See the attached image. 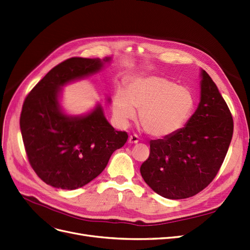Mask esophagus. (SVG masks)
<instances>
[{
	"instance_id": "esophagus-1",
	"label": "esophagus",
	"mask_w": 250,
	"mask_h": 250,
	"mask_svg": "<svg viewBox=\"0 0 250 250\" xmlns=\"http://www.w3.org/2000/svg\"><path fill=\"white\" fill-rule=\"evenodd\" d=\"M139 142V138L137 135H131L128 138V143L129 144H137Z\"/></svg>"
}]
</instances>
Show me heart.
<instances>
[{"label": "heart", "instance_id": "obj_1", "mask_svg": "<svg viewBox=\"0 0 250 250\" xmlns=\"http://www.w3.org/2000/svg\"><path fill=\"white\" fill-rule=\"evenodd\" d=\"M195 106L192 93L161 75L133 81L127 90L119 89L112 101L113 114L119 125L126 126L136 118L144 131L156 138L177 133L187 123Z\"/></svg>", "mask_w": 250, "mask_h": 250}]
</instances>
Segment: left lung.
<instances>
[{
  "mask_svg": "<svg viewBox=\"0 0 250 250\" xmlns=\"http://www.w3.org/2000/svg\"><path fill=\"white\" fill-rule=\"evenodd\" d=\"M233 117L211 78L201 71V98L186 125L150 141V154L140 167L147 185L168 199L192 197L219 172L233 136Z\"/></svg>",
  "mask_w": 250,
  "mask_h": 250,
  "instance_id": "obj_1",
  "label": "left lung"
}]
</instances>
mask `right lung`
<instances>
[{"instance_id": "1", "label": "right lung", "mask_w": 250, "mask_h": 250, "mask_svg": "<svg viewBox=\"0 0 250 250\" xmlns=\"http://www.w3.org/2000/svg\"><path fill=\"white\" fill-rule=\"evenodd\" d=\"M72 57L52 68L22 105L20 129L29 165L38 177L58 189L73 190L98 177L127 140L106 121L100 105L84 116H67L58 102L65 83L99 71L104 62Z\"/></svg>"}]
</instances>
